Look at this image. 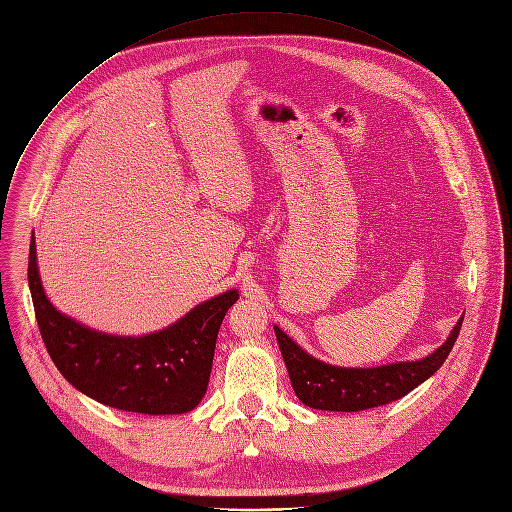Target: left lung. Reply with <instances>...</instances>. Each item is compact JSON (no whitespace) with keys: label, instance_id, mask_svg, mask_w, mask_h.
<instances>
[{"label":"left lung","instance_id":"1","mask_svg":"<svg viewBox=\"0 0 512 512\" xmlns=\"http://www.w3.org/2000/svg\"><path fill=\"white\" fill-rule=\"evenodd\" d=\"M463 318L447 341L418 361H398L380 367H339L308 355L280 327H273L282 349L290 382L302 404L316 410L357 412L394 402L429 380L451 353Z\"/></svg>","mask_w":512,"mask_h":512}]
</instances>
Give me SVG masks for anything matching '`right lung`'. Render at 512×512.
Masks as SVG:
<instances>
[{
    "instance_id": "obj_1",
    "label": "right lung",
    "mask_w": 512,
    "mask_h": 512,
    "mask_svg": "<svg viewBox=\"0 0 512 512\" xmlns=\"http://www.w3.org/2000/svg\"><path fill=\"white\" fill-rule=\"evenodd\" d=\"M28 286L44 347L63 378L106 406L141 414H183L200 404L208 388L222 318L239 300L237 290H228L198 304L171 327L143 337L87 329L46 298L34 235Z\"/></svg>"
}]
</instances>
